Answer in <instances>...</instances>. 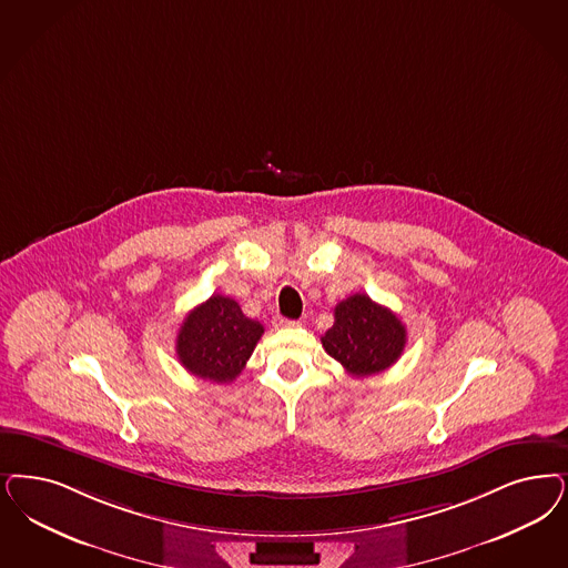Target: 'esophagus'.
<instances>
[{
	"label": "esophagus",
	"instance_id": "obj_1",
	"mask_svg": "<svg viewBox=\"0 0 568 568\" xmlns=\"http://www.w3.org/2000/svg\"><path fill=\"white\" fill-rule=\"evenodd\" d=\"M274 325H276V327H300L302 323H300V321H292V318H283V316H278V318L274 321Z\"/></svg>",
	"mask_w": 568,
	"mask_h": 568
}]
</instances>
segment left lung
I'll return each instance as SVG.
<instances>
[{"label":"left lung","mask_w":568,"mask_h":568,"mask_svg":"<svg viewBox=\"0 0 568 568\" xmlns=\"http://www.w3.org/2000/svg\"><path fill=\"white\" fill-rule=\"evenodd\" d=\"M333 327L321 337L325 353L353 377L386 372L407 344V329L390 308L354 294L333 311Z\"/></svg>","instance_id":"left-lung-1"}]
</instances>
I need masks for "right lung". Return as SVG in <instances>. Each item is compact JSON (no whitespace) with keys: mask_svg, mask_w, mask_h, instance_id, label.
<instances>
[{"mask_svg":"<svg viewBox=\"0 0 568 568\" xmlns=\"http://www.w3.org/2000/svg\"><path fill=\"white\" fill-rule=\"evenodd\" d=\"M262 333L264 327L247 318L233 297L214 294L180 325L178 358L196 377L229 384L243 372Z\"/></svg>","mask_w":568,"mask_h":568,"instance_id":"obj_1","label":"right lung"}]
</instances>
